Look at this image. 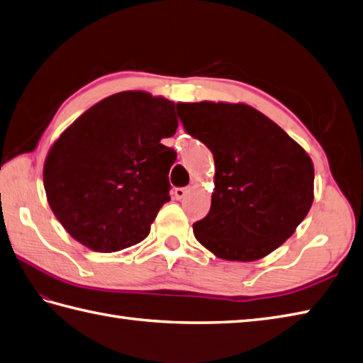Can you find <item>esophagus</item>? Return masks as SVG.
I'll return each mask as SVG.
<instances>
[{"mask_svg": "<svg viewBox=\"0 0 363 363\" xmlns=\"http://www.w3.org/2000/svg\"><path fill=\"white\" fill-rule=\"evenodd\" d=\"M190 191V187H176L174 189V196L176 199H182Z\"/></svg>", "mask_w": 363, "mask_h": 363, "instance_id": "34e87169", "label": "esophagus"}]
</instances>
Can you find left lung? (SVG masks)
Segmentation results:
<instances>
[{
    "instance_id": "obj_1",
    "label": "left lung",
    "mask_w": 363,
    "mask_h": 363,
    "mask_svg": "<svg viewBox=\"0 0 363 363\" xmlns=\"http://www.w3.org/2000/svg\"><path fill=\"white\" fill-rule=\"evenodd\" d=\"M176 109L217 168L211 211L194 223L196 240L226 260L251 262L274 251L312 206L311 157L246 104L177 103Z\"/></svg>"
}]
</instances>
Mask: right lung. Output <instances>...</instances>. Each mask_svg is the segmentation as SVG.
<instances>
[{"label":"right lung","mask_w":363,"mask_h":363,"mask_svg":"<svg viewBox=\"0 0 363 363\" xmlns=\"http://www.w3.org/2000/svg\"><path fill=\"white\" fill-rule=\"evenodd\" d=\"M174 103L145 91H121L84 112L45 160L43 186L51 211L87 248L113 252L150 234L169 201L176 133Z\"/></svg>","instance_id":"1"}]
</instances>
